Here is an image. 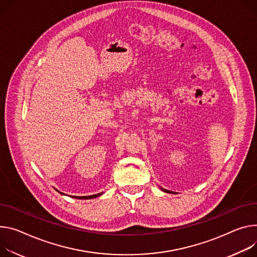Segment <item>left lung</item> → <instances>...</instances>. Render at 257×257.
I'll list each match as a JSON object with an SVG mask.
<instances>
[{
    "mask_svg": "<svg viewBox=\"0 0 257 257\" xmlns=\"http://www.w3.org/2000/svg\"><path fill=\"white\" fill-rule=\"evenodd\" d=\"M160 189H161V191H163V192H165V193H168V194H175L174 192H171V191H168V190H165V189H163V188H161V186H160Z\"/></svg>",
    "mask_w": 257,
    "mask_h": 257,
    "instance_id": "left-lung-1",
    "label": "left lung"
}]
</instances>
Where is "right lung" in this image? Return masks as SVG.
Returning a JSON list of instances; mask_svg holds the SVG:
<instances>
[{
  "instance_id": "right-lung-1",
  "label": "right lung",
  "mask_w": 257,
  "mask_h": 257,
  "mask_svg": "<svg viewBox=\"0 0 257 257\" xmlns=\"http://www.w3.org/2000/svg\"><path fill=\"white\" fill-rule=\"evenodd\" d=\"M57 191V190H56ZM58 193H60L59 191H57ZM61 195H65L63 193H60ZM103 193H99V194H96V195H92V196H83V197H76V196H73V198H76V199H83V200H87V199H94V198H97L99 196H101Z\"/></svg>"
}]
</instances>
